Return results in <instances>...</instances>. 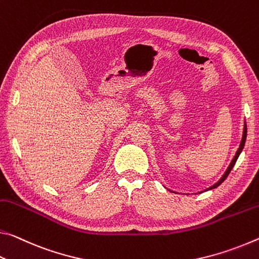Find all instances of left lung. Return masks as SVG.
Returning a JSON list of instances; mask_svg holds the SVG:
<instances>
[{
  "instance_id": "left-lung-1",
  "label": "left lung",
  "mask_w": 259,
  "mask_h": 259,
  "mask_svg": "<svg viewBox=\"0 0 259 259\" xmlns=\"http://www.w3.org/2000/svg\"><path fill=\"white\" fill-rule=\"evenodd\" d=\"M245 139H247V124H245L244 122V127H243V135H242V140H241V143H240V147H239V149H237V151H236V154H235V156H234V158L232 159V162H231V164H230V166L227 167V169H226V172L224 173V176L220 178V180L218 181V182H215V184L213 185V186H211L210 188H207V190L209 189H213V188H217L219 185H222L223 182H224V180L226 179V178L228 177V175H230V172L232 171V168H233V166H234L235 165V163H236V160H237V158H239V156H240V154H241V151H242V149H243V147H244V143H245Z\"/></svg>"
}]
</instances>
